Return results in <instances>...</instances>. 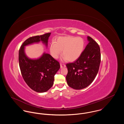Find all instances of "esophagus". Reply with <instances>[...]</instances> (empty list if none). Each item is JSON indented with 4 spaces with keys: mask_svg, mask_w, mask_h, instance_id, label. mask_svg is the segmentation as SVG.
Masks as SVG:
<instances>
[{
    "mask_svg": "<svg viewBox=\"0 0 124 124\" xmlns=\"http://www.w3.org/2000/svg\"><path fill=\"white\" fill-rule=\"evenodd\" d=\"M66 66V65L64 64H62V63H60V68H62L63 67H65Z\"/></svg>",
    "mask_w": 124,
    "mask_h": 124,
    "instance_id": "obj_1",
    "label": "esophagus"
}]
</instances>
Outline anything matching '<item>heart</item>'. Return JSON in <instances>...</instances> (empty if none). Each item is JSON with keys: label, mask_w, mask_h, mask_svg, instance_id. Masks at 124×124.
Instances as JSON below:
<instances>
[{"label": "heart", "mask_w": 124, "mask_h": 124, "mask_svg": "<svg viewBox=\"0 0 124 124\" xmlns=\"http://www.w3.org/2000/svg\"><path fill=\"white\" fill-rule=\"evenodd\" d=\"M84 47L85 42L82 38L66 36L59 38L56 43L51 45L50 50L55 59H57L63 51V55L67 60L74 61L81 55Z\"/></svg>", "instance_id": "b5f03b06"}]
</instances>
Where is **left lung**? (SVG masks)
I'll return each instance as SVG.
<instances>
[{"label":"left lung","mask_w":124,"mask_h":124,"mask_svg":"<svg viewBox=\"0 0 124 124\" xmlns=\"http://www.w3.org/2000/svg\"><path fill=\"white\" fill-rule=\"evenodd\" d=\"M88 44L80 57L72 63L66 64L68 73L66 79L71 88H85L94 80L100 68L101 54L98 44L87 37Z\"/></svg>","instance_id":"1"}]
</instances>
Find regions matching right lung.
<instances>
[{
  "mask_svg": "<svg viewBox=\"0 0 124 124\" xmlns=\"http://www.w3.org/2000/svg\"><path fill=\"white\" fill-rule=\"evenodd\" d=\"M50 34L48 32L30 37L24 42L19 50V65L22 77L31 88L38 93L46 92L52 87L54 76L60 67V64L47 53H44L39 59H29L24 53V46L40 41L47 46Z\"/></svg>",
  "mask_w": 124,
  "mask_h": 124,
  "instance_id": "right-lung-1",
  "label": "right lung"
}]
</instances>
